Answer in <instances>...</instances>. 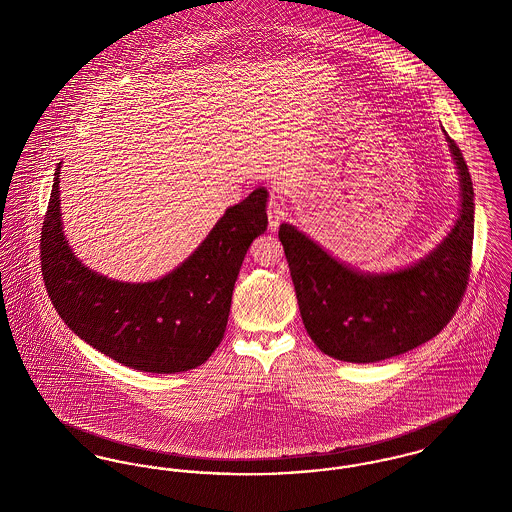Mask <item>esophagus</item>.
Segmentation results:
<instances>
[{"instance_id":"obj_1","label":"esophagus","mask_w":512,"mask_h":512,"mask_svg":"<svg viewBox=\"0 0 512 512\" xmlns=\"http://www.w3.org/2000/svg\"><path fill=\"white\" fill-rule=\"evenodd\" d=\"M286 217L284 209H282V201H280V195L270 194L268 199V228L270 232H276L278 226H280V220Z\"/></svg>"}]
</instances>
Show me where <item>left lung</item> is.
I'll return each mask as SVG.
<instances>
[{
    "instance_id": "obj_1",
    "label": "left lung",
    "mask_w": 512,
    "mask_h": 512,
    "mask_svg": "<svg viewBox=\"0 0 512 512\" xmlns=\"http://www.w3.org/2000/svg\"><path fill=\"white\" fill-rule=\"evenodd\" d=\"M461 186L459 215L430 253L407 267L347 265L284 222L278 238L303 324L318 349L345 363H376L438 336L463 297L474 240V188L463 153L445 134Z\"/></svg>"
}]
</instances>
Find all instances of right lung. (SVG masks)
I'll return each mask as SVG.
<instances>
[{"instance_id":"right-lung-1","label":"right lung","mask_w":512,"mask_h":512,"mask_svg":"<svg viewBox=\"0 0 512 512\" xmlns=\"http://www.w3.org/2000/svg\"><path fill=\"white\" fill-rule=\"evenodd\" d=\"M55 169L42 228V274L59 317L80 340L140 372L174 374L203 365L219 347L245 253L267 230L265 188L232 205L169 274L122 282L86 267L63 230Z\"/></svg>"}]
</instances>
